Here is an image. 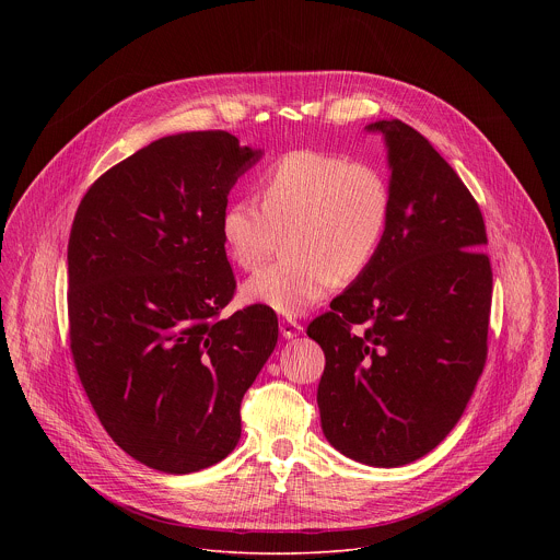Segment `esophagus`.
<instances>
[{
	"instance_id": "34e87169",
	"label": "esophagus",
	"mask_w": 560,
	"mask_h": 560,
	"mask_svg": "<svg viewBox=\"0 0 560 560\" xmlns=\"http://www.w3.org/2000/svg\"><path fill=\"white\" fill-rule=\"evenodd\" d=\"M279 330H281V335H283L285 339H296V337L303 332V326L296 324L294 318H283V322L279 324Z\"/></svg>"
}]
</instances>
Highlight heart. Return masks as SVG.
<instances>
[{"instance_id":"1","label":"heart","mask_w":560,"mask_h":560,"mask_svg":"<svg viewBox=\"0 0 560 560\" xmlns=\"http://www.w3.org/2000/svg\"><path fill=\"white\" fill-rule=\"evenodd\" d=\"M389 186L378 168L343 154L294 150L261 179V203L232 199L219 221L228 257L255 270L285 234V259L244 283V299L294 316L374 261L389 221Z\"/></svg>"}]
</instances>
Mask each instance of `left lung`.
Here are the masks:
<instances>
[{
	"label": "left lung",
	"instance_id": "left-lung-1",
	"mask_svg": "<svg viewBox=\"0 0 560 560\" xmlns=\"http://www.w3.org/2000/svg\"><path fill=\"white\" fill-rule=\"evenodd\" d=\"M365 128L387 148V230L307 337L326 354L316 404L330 445L398 467L450 434L483 372L492 266L483 214L432 143L398 119Z\"/></svg>",
	"mask_w": 560,
	"mask_h": 560
}]
</instances>
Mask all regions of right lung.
I'll list each match as a JSON object with an SVG mask.
<instances>
[{"label": "right lung", "instance_id": "add662e5", "mask_svg": "<svg viewBox=\"0 0 560 560\" xmlns=\"http://www.w3.org/2000/svg\"><path fill=\"white\" fill-rule=\"evenodd\" d=\"M261 159L225 130L152 141L104 173L68 238L70 352L110 439L190 474L242 436V398L279 337L275 310L221 316L236 281L221 212Z\"/></svg>", "mask_w": 560, "mask_h": 560}]
</instances>
